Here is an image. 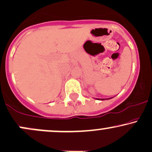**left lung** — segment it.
Returning <instances> with one entry per match:
<instances>
[{
  "label": "left lung",
  "instance_id": "obj_1",
  "mask_svg": "<svg viewBox=\"0 0 152 152\" xmlns=\"http://www.w3.org/2000/svg\"><path fill=\"white\" fill-rule=\"evenodd\" d=\"M111 99V98H109V99ZM97 99V100H102V101L105 100V99Z\"/></svg>",
  "mask_w": 152,
  "mask_h": 152
}]
</instances>
